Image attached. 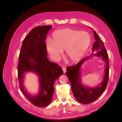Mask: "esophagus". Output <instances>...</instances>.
Segmentation results:
<instances>
[{
    "mask_svg": "<svg viewBox=\"0 0 122 122\" xmlns=\"http://www.w3.org/2000/svg\"><path fill=\"white\" fill-rule=\"evenodd\" d=\"M62 70H63L64 73H66V68L65 67V66L62 67Z\"/></svg>",
    "mask_w": 122,
    "mask_h": 122,
    "instance_id": "1",
    "label": "esophagus"
}]
</instances>
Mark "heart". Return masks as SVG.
Instances as JSON below:
<instances>
[{
	"instance_id": "obj_1",
	"label": "heart",
	"mask_w": 122,
	"mask_h": 122,
	"mask_svg": "<svg viewBox=\"0 0 122 122\" xmlns=\"http://www.w3.org/2000/svg\"><path fill=\"white\" fill-rule=\"evenodd\" d=\"M91 42L88 32L72 28H63L53 33L52 39L47 41V49L54 60H57L65 49L66 57L72 62L80 61Z\"/></svg>"
}]
</instances>
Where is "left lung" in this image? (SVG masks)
<instances>
[{
    "label": "left lung",
    "mask_w": 122,
    "mask_h": 122,
    "mask_svg": "<svg viewBox=\"0 0 122 122\" xmlns=\"http://www.w3.org/2000/svg\"><path fill=\"white\" fill-rule=\"evenodd\" d=\"M94 38L95 42L92 46V53L94 51H97L96 54H93L96 56L102 57L103 60L106 61V68H105L104 76L103 81L100 85L95 88H88L84 86L81 83V65L84 61L90 57H86L82 59L76 65L67 67L66 75L68 77L71 86V90L73 92L74 96L78 102L82 104H86L96 101L103 92L106 89L108 84L109 80V57L108 53L103 41L101 40L100 37L94 30Z\"/></svg>",
    "instance_id": "left-lung-1"
}]
</instances>
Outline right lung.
Segmentation results:
<instances>
[{
    "instance_id": "1",
    "label": "right lung",
    "mask_w": 122,
    "mask_h": 122,
    "mask_svg": "<svg viewBox=\"0 0 122 122\" xmlns=\"http://www.w3.org/2000/svg\"><path fill=\"white\" fill-rule=\"evenodd\" d=\"M51 27L45 25L33 28L25 38L20 51L18 66L19 87L26 98L36 107H44L51 103L54 83L63 73L60 66L50 62L47 57L45 40ZM27 71H34L39 77L40 92L36 96H31L24 88L23 75Z\"/></svg>"
}]
</instances>
